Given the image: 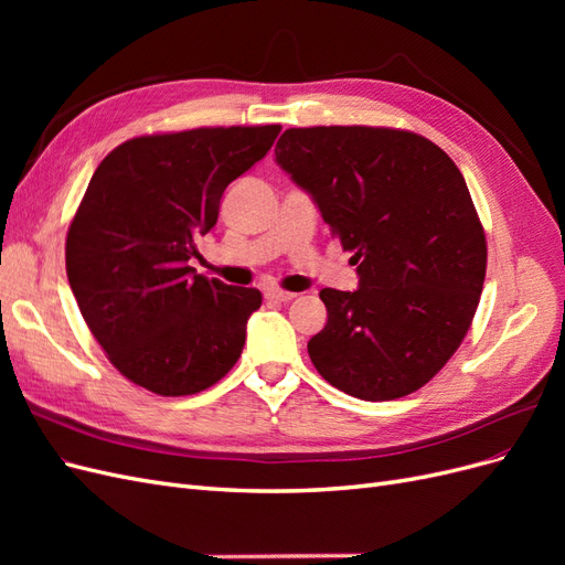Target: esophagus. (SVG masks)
<instances>
[{"label":"esophagus","mask_w":565,"mask_h":565,"mask_svg":"<svg viewBox=\"0 0 565 565\" xmlns=\"http://www.w3.org/2000/svg\"><path fill=\"white\" fill-rule=\"evenodd\" d=\"M295 297H297L295 292H285V289H278V287H270V289H266V299H270V301L287 303V301H292Z\"/></svg>","instance_id":"34e87169"}]
</instances>
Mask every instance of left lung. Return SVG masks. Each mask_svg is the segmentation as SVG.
Listing matches in <instances>:
<instances>
[{
    "label": "left lung",
    "mask_w": 565,
    "mask_h": 565,
    "mask_svg": "<svg viewBox=\"0 0 565 565\" xmlns=\"http://www.w3.org/2000/svg\"><path fill=\"white\" fill-rule=\"evenodd\" d=\"M276 162L353 252L358 289L324 287L316 370L361 401L422 388L469 332L486 233L465 177L436 143L386 127L287 129Z\"/></svg>",
    "instance_id": "obj_1"
}]
</instances>
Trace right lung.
Segmentation results:
<instances>
[{
  "mask_svg": "<svg viewBox=\"0 0 565 565\" xmlns=\"http://www.w3.org/2000/svg\"><path fill=\"white\" fill-rule=\"evenodd\" d=\"M280 125L202 127L125 141L94 172L67 228L65 270L108 361L158 396H191L237 363L254 287L188 262L231 181L270 150Z\"/></svg>",
  "mask_w": 565,
  "mask_h": 565,
  "instance_id": "right-lung-1",
  "label": "right lung"
}]
</instances>
